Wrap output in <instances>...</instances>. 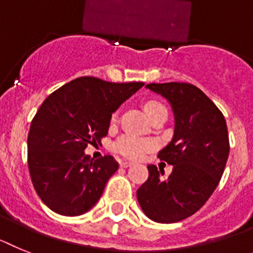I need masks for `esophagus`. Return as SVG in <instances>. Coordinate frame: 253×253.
I'll list each match as a JSON object with an SVG mask.
<instances>
[{
  "mask_svg": "<svg viewBox=\"0 0 253 253\" xmlns=\"http://www.w3.org/2000/svg\"><path fill=\"white\" fill-rule=\"evenodd\" d=\"M120 166L122 167V168H128V167L133 166V163H131V162H121Z\"/></svg>",
  "mask_w": 253,
  "mask_h": 253,
  "instance_id": "esophagus-1",
  "label": "esophagus"
}]
</instances>
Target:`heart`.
I'll return each mask as SVG.
<instances>
[{
    "mask_svg": "<svg viewBox=\"0 0 253 253\" xmlns=\"http://www.w3.org/2000/svg\"><path fill=\"white\" fill-rule=\"evenodd\" d=\"M144 108L149 116L153 112L163 109L164 107L158 102H148L145 104ZM153 148L154 142L151 140L141 139V137L132 135L122 136L114 144V150L117 151L118 154H121V155L128 158V159H140Z\"/></svg>",
    "mask_w": 253,
    "mask_h": 253,
    "instance_id": "1",
    "label": "heart"
}]
</instances>
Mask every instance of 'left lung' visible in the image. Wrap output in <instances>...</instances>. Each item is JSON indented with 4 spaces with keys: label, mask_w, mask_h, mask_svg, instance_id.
<instances>
[{
    "label": "left lung",
    "mask_w": 253,
    "mask_h": 253,
    "mask_svg": "<svg viewBox=\"0 0 253 253\" xmlns=\"http://www.w3.org/2000/svg\"><path fill=\"white\" fill-rule=\"evenodd\" d=\"M170 104L174 116L173 137L158 157L173 170L148 166L149 178L137 190L144 214L157 223H177L193 215L211 196L229 155L225 118L218 107L195 85L186 83L149 84Z\"/></svg>",
    "instance_id": "8db88e82"
}]
</instances>
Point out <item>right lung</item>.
Instances as JSON below:
<instances>
[{
    "label": "right lung",
    "instance_id": "obj_1",
    "mask_svg": "<svg viewBox=\"0 0 253 253\" xmlns=\"http://www.w3.org/2000/svg\"><path fill=\"white\" fill-rule=\"evenodd\" d=\"M144 83L79 78L50 94L28 135V166L42 201L57 214L78 216L93 208L118 169L111 155L91 159L87 144L108 133L112 114Z\"/></svg>",
    "mask_w": 253,
    "mask_h": 253
}]
</instances>
